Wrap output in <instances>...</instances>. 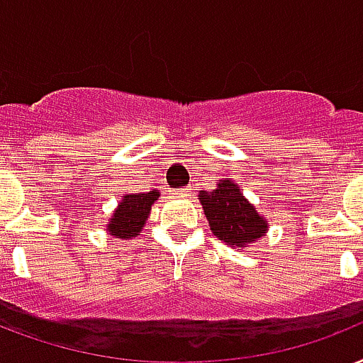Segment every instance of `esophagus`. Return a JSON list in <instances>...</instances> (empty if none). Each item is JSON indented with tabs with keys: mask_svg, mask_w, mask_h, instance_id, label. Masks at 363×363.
<instances>
[{
	"mask_svg": "<svg viewBox=\"0 0 363 363\" xmlns=\"http://www.w3.org/2000/svg\"><path fill=\"white\" fill-rule=\"evenodd\" d=\"M191 193V187H185V189H182V193L179 195H189Z\"/></svg>",
	"mask_w": 363,
	"mask_h": 363,
	"instance_id": "esophagus-1",
	"label": "esophagus"
}]
</instances>
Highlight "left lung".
Masks as SVG:
<instances>
[{"label": "left lung", "instance_id": "left-lung-1", "mask_svg": "<svg viewBox=\"0 0 363 363\" xmlns=\"http://www.w3.org/2000/svg\"><path fill=\"white\" fill-rule=\"evenodd\" d=\"M199 201L210 231L231 248L240 250L248 244H254L269 231L267 220L242 195L235 179H218L216 189L199 193Z\"/></svg>", "mask_w": 363, "mask_h": 363}]
</instances>
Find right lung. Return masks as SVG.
I'll use <instances>...</instances> for the list:
<instances>
[{
    "label": "right lung",
    "instance_id": "right-lung-1",
    "mask_svg": "<svg viewBox=\"0 0 363 363\" xmlns=\"http://www.w3.org/2000/svg\"><path fill=\"white\" fill-rule=\"evenodd\" d=\"M159 191L147 193H126L119 201L111 218L106 223V231L115 238L130 240L142 233L145 221L150 218L151 206L159 201Z\"/></svg>",
    "mask_w": 363,
    "mask_h": 363
}]
</instances>
